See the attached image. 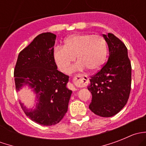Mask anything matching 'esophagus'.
Returning a JSON list of instances; mask_svg holds the SVG:
<instances>
[{"mask_svg":"<svg viewBox=\"0 0 146 146\" xmlns=\"http://www.w3.org/2000/svg\"><path fill=\"white\" fill-rule=\"evenodd\" d=\"M85 78H88V76H85L83 74H78L76 76H75V77L73 78V80L76 82H78L80 85H83L86 83L87 80H85Z\"/></svg>","mask_w":146,"mask_h":146,"instance_id":"1","label":"esophagus"}]
</instances>
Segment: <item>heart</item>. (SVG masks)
Returning a JSON list of instances; mask_svg holds the SVG:
<instances>
[{
    "mask_svg": "<svg viewBox=\"0 0 146 146\" xmlns=\"http://www.w3.org/2000/svg\"><path fill=\"white\" fill-rule=\"evenodd\" d=\"M108 46L104 37L92 34H78L68 36L64 47L55 46L53 57L60 70L67 72L76 56L78 63L70 72L88 68L91 71L100 70L107 59Z\"/></svg>",
    "mask_w": 146,
    "mask_h": 146,
    "instance_id": "obj_1",
    "label": "heart"
}]
</instances>
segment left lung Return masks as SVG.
<instances>
[{
    "label": "left lung",
    "mask_w": 146,
    "mask_h": 146,
    "mask_svg": "<svg viewBox=\"0 0 146 146\" xmlns=\"http://www.w3.org/2000/svg\"><path fill=\"white\" fill-rule=\"evenodd\" d=\"M109 47L107 62L91 76L88 89L92 93L89 108L94 114L110 117L119 112L129 100L131 85V65L127 48L113 34L103 35Z\"/></svg>",
    "instance_id": "8db88e82"
}]
</instances>
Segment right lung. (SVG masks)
Here are the masks:
<instances>
[{
    "label": "right lung",
    "instance_id": "add662e5",
    "mask_svg": "<svg viewBox=\"0 0 146 146\" xmlns=\"http://www.w3.org/2000/svg\"><path fill=\"white\" fill-rule=\"evenodd\" d=\"M56 37L51 32L36 36L20 51L14 69L16 90L28 85L37 99L34 110H28L20 102L23 111L43 126L55 125L64 118L72 93L66 88L69 76L57 70L53 57Z\"/></svg>",
    "mask_w": 146,
    "mask_h": 146
}]
</instances>
